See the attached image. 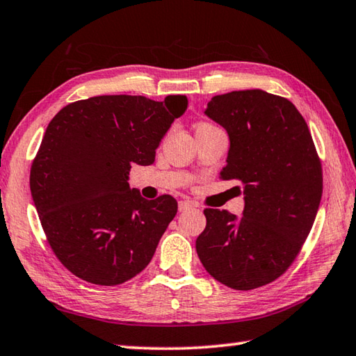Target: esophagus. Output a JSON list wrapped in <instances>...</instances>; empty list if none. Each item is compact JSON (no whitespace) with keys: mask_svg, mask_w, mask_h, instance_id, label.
Returning a JSON list of instances; mask_svg holds the SVG:
<instances>
[{"mask_svg":"<svg viewBox=\"0 0 356 356\" xmlns=\"http://www.w3.org/2000/svg\"><path fill=\"white\" fill-rule=\"evenodd\" d=\"M191 208H193V204H191L190 200H180V202H179V211H180V213L191 210Z\"/></svg>","mask_w":356,"mask_h":356,"instance_id":"1","label":"esophagus"}]
</instances>
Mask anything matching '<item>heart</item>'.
Wrapping results in <instances>:
<instances>
[{
	"label": "heart",
	"mask_w": 356,
	"mask_h": 356,
	"mask_svg": "<svg viewBox=\"0 0 356 356\" xmlns=\"http://www.w3.org/2000/svg\"><path fill=\"white\" fill-rule=\"evenodd\" d=\"M202 124H207V123H202ZM199 127H200V124H199Z\"/></svg>",
	"instance_id": "b5f03b06"
}]
</instances>
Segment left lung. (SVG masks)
<instances>
[{
  "label": "left lung",
  "instance_id": "left-lung-1",
  "mask_svg": "<svg viewBox=\"0 0 356 356\" xmlns=\"http://www.w3.org/2000/svg\"><path fill=\"white\" fill-rule=\"evenodd\" d=\"M205 114L229 137L224 180L243 184L242 218L207 208L196 241L202 266L234 290H253L285 273L315 222L323 170L295 104L261 89L233 90L208 102Z\"/></svg>",
  "mask_w": 356,
  "mask_h": 356
}]
</instances>
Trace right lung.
<instances>
[{"label":"right lung","mask_w":356,"mask_h":356,"mask_svg":"<svg viewBox=\"0 0 356 356\" xmlns=\"http://www.w3.org/2000/svg\"><path fill=\"white\" fill-rule=\"evenodd\" d=\"M186 106L185 95H99L67 104L47 124L31 193L49 245L76 277L118 285L152 259L177 202L143 199L129 188L131 165L154 163Z\"/></svg>","instance_id":"add662e5"}]
</instances>
